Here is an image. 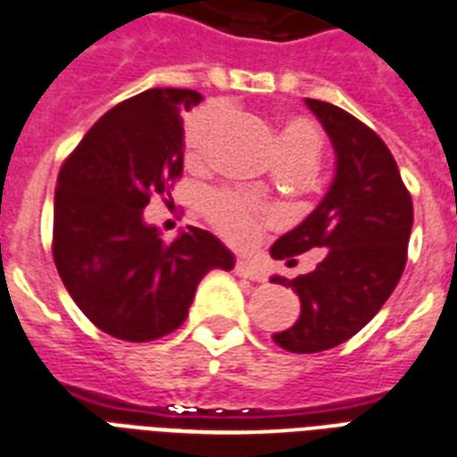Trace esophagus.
<instances>
[{
	"mask_svg": "<svg viewBox=\"0 0 457 457\" xmlns=\"http://www.w3.org/2000/svg\"><path fill=\"white\" fill-rule=\"evenodd\" d=\"M233 271L238 274V277L243 278H250V281H264V271H262L257 264H253V262L247 260H236V264H233Z\"/></svg>",
	"mask_w": 457,
	"mask_h": 457,
	"instance_id": "34e87169",
	"label": "esophagus"
}]
</instances>
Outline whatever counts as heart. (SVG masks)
<instances>
[{
    "label": "heart",
    "instance_id": "heart-1",
    "mask_svg": "<svg viewBox=\"0 0 457 457\" xmlns=\"http://www.w3.org/2000/svg\"><path fill=\"white\" fill-rule=\"evenodd\" d=\"M226 119V107L219 102H212L207 107L197 109L195 114L186 121L183 130V147L186 159L190 164H200L207 157L210 137ZM324 140L320 129L310 119L293 116L281 123L278 130V150L284 166H295L310 171L321 154ZM204 219L214 226L219 236H224L231 245L253 247L262 238V233L274 228L281 221L277 207L264 203L254 193L236 188L210 190L203 197Z\"/></svg>",
    "mask_w": 457,
    "mask_h": 457
}]
</instances>
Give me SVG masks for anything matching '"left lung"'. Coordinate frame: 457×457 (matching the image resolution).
<instances>
[{"instance_id":"8db88e82","label":"left lung","mask_w":457,"mask_h":457,"mask_svg":"<svg viewBox=\"0 0 457 457\" xmlns=\"http://www.w3.org/2000/svg\"><path fill=\"white\" fill-rule=\"evenodd\" d=\"M336 150V179L310 217L271 245L274 260L324 250L314 271L274 277L298 293L300 317L274 334L291 353L348 341L379 312L401 281L412 231V197L386 143L345 109L310 100Z\"/></svg>"}]
</instances>
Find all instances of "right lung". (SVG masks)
Instances as JSON below:
<instances>
[{"label":"right lung","instance_id":"add662e5","mask_svg":"<svg viewBox=\"0 0 457 457\" xmlns=\"http://www.w3.org/2000/svg\"><path fill=\"white\" fill-rule=\"evenodd\" d=\"M195 90L152 87L109 109L63 159L52 254L76 305L104 334L147 343L186 321L197 284L233 254L210 231L166 243L143 221L183 173V119Z\"/></svg>","mask_w":457,"mask_h":457}]
</instances>
